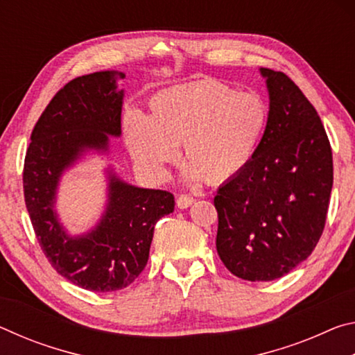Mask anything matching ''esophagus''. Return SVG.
Returning <instances> with one entry per match:
<instances>
[{"instance_id":"obj_1","label":"esophagus","mask_w":355,"mask_h":355,"mask_svg":"<svg viewBox=\"0 0 355 355\" xmlns=\"http://www.w3.org/2000/svg\"><path fill=\"white\" fill-rule=\"evenodd\" d=\"M194 202H196V200H194V197L186 196V194H182V196H178V197H177V207H178L180 209H184V208L191 207L192 203H194Z\"/></svg>"}]
</instances>
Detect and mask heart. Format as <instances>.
Returning <instances> with one entry per match:
<instances>
[{
	"label": "heart",
	"instance_id": "heart-1",
	"mask_svg": "<svg viewBox=\"0 0 355 355\" xmlns=\"http://www.w3.org/2000/svg\"><path fill=\"white\" fill-rule=\"evenodd\" d=\"M148 116L131 111L123 133L131 156L155 178L183 147L184 177L224 183L239 175L255 156L268 125V107L255 94L202 80L153 95Z\"/></svg>",
	"mask_w": 355,
	"mask_h": 355
}]
</instances>
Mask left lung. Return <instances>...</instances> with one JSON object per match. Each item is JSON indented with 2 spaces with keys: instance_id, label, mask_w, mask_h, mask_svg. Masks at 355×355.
<instances>
[{
  "instance_id": "obj_1",
  "label": "left lung",
  "mask_w": 355,
  "mask_h": 355,
  "mask_svg": "<svg viewBox=\"0 0 355 355\" xmlns=\"http://www.w3.org/2000/svg\"><path fill=\"white\" fill-rule=\"evenodd\" d=\"M268 125L249 166L219 186L216 249L236 277L271 282L307 260L322 235L332 148L313 105L282 71L260 69Z\"/></svg>"
}]
</instances>
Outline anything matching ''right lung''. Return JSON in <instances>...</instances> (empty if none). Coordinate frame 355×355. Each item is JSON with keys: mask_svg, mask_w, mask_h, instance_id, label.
Segmentation results:
<instances>
[{"mask_svg": "<svg viewBox=\"0 0 355 355\" xmlns=\"http://www.w3.org/2000/svg\"><path fill=\"white\" fill-rule=\"evenodd\" d=\"M125 73L95 71L65 84L35 123L29 144L23 189L35 236L51 266L80 288L117 291L146 268L155 224L175 207L167 191L137 188L106 173V207L95 227L70 235L56 211L65 172L89 153L110 155V136L120 137Z\"/></svg>", "mask_w": 355, "mask_h": 355, "instance_id": "right-lung-1", "label": "right lung"}]
</instances>
